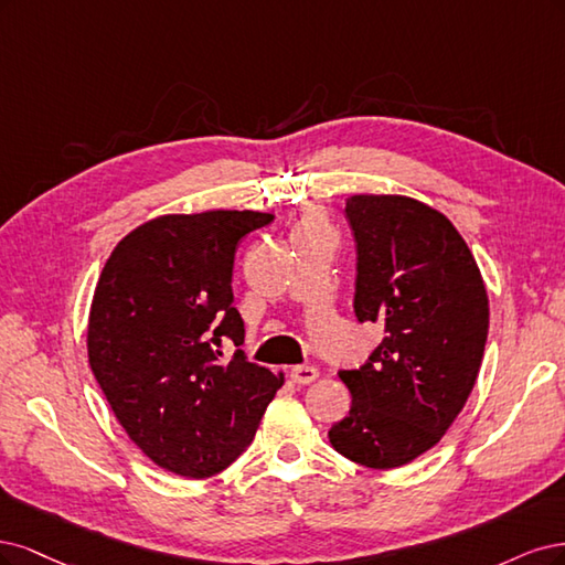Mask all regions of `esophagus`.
I'll list each match as a JSON object with an SVG mask.
<instances>
[{
	"mask_svg": "<svg viewBox=\"0 0 565 565\" xmlns=\"http://www.w3.org/2000/svg\"><path fill=\"white\" fill-rule=\"evenodd\" d=\"M319 377V371L315 366H294L290 369V380L298 382V385H309Z\"/></svg>",
	"mask_w": 565,
	"mask_h": 565,
	"instance_id": "obj_1",
	"label": "esophagus"
}]
</instances>
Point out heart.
I'll list each match as a JSON object with an SVG mask.
<instances>
[{
  "mask_svg": "<svg viewBox=\"0 0 565 565\" xmlns=\"http://www.w3.org/2000/svg\"><path fill=\"white\" fill-rule=\"evenodd\" d=\"M312 227H321V223L317 221V217H312V215H309V217H305V223H302V230H312Z\"/></svg>",
  "mask_w": 565,
  "mask_h": 565,
  "instance_id": "b5f03b06",
  "label": "heart"
}]
</instances>
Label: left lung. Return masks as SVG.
<instances>
[{
	"instance_id": "left-lung-1",
	"label": "left lung",
	"mask_w": 565,
	"mask_h": 565,
	"mask_svg": "<svg viewBox=\"0 0 565 565\" xmlns=\"http://www.w3.org/2000/svg\"><path fill=\"white\" fill-rule=\"evenodd\" d=\"M354 315L385 326L359 369L340 371L350 415L331 446L373 469L402 467L439 444L475 390L488 296L475 256L446 215L411 196L354 194Z\"/></svg>"
}]
</instances>
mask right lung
<instances>
[{"label": "right lung", "instance_id": "add662e5", "mask_svg": "<svg viewBox=\"0 0 565 565\" xmlns=\"http://www.w3.org/2000/svg\"><path fill=\"white\" fill-rule=\"evenodd\" d=\"M258 211L161 215L113 250L88 315V363L131 441L161 469L206 479L253 441L284 375L239 350L234 250ZM237 350L225 360L222 342Z\"/></svg>", "mask_w": 565, "mask_h": 565}]
</instances>
